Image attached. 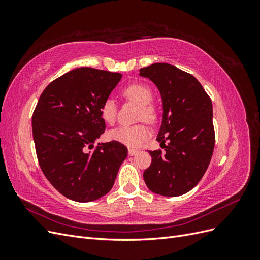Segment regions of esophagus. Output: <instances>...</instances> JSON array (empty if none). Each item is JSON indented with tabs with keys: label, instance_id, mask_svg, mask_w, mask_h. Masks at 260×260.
Listing matches in <instances>:
<instances>
[{
	"label": "esophagus",
	"instance_id": "1",
	"mask_svg": "<svg viewBox=\"0 0 260 260\" xmlns=\"http://www.w3.org/2000/svg\"><path fill=\"white\" fill-rule=\"evenodd\" d=\"M128 153H129V155H130V156H135V155H137V154L139 153V149H135V148H129Z\"/></svg>",
	"mask_w": 260,
	"mask_h": 260
}]
</instances>
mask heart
Returning a JSON list of instances; mask_svg holds the SVG:
<instances>
[{"instance_id":"b5f03b06","label":"heart","mask_w":260,"mask_h":260,"mask_svg":"<svg viewBox=\"0 0 260 260\" xmlns=\"http://www.w3.org/2000/svg\"><path fill=\"white\" fill-rule=\"evenodd\" d=\"M122 95L139 105L138 118L140 120L154 123L158 118V112L154 105L151 104L153 100V92L147 85L142 83H133L122 90ZM100 114L102 119L106 123L113 124L117 117L116 102L108 98L101 106ZM151 136V131L145 123H138L133 125H120L107 133V138L111 141L121 143L129 147H137L142 144Z\"/></svg>"}]
</instances>
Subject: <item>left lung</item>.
I'll use <instances>...</instances> for the list:
<instances>
[{"instance_id": "8db88e82", "label": "left lung", "mask_w": 260, "mask_h": 260, "mask_svg": "<svg viewBox=\"0 0 260 260\" xmlns=\"http://www.w3.org/2000/svg\"><path fill=\"white\" fill-rule=\"evenodd\" d=\"M140 76L155 83L162 101L157 140L165 153L148 152L153 158L143 174L144 181L156 194L170 198L185 194L200 182L214 152L211 100L195 77L174 65L156 62L141 68Z\"/></svg>"}]
</instances>
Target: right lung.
Returning <instances> with one entry per match:
<instances>
[{
	"label": "right lung",
	"mask_w": 260,
	"mask_h": 260,
	"mask_svg": "<svg viewBox=\"0 0 260 260\" xmlns=\"http://www.w3.org/2000/svg\"><path fill=\"white\" fill-rule=\"evenodd\" d=\"M121 77L77 68L52 81L38 101L32 116L38 160L50 183L69 200L86 203L107 194L128 155L115 141L93 148L106 128L101 106Z\"/></svg>",
	"instance_id": "add662e5"
}]
</instances>
